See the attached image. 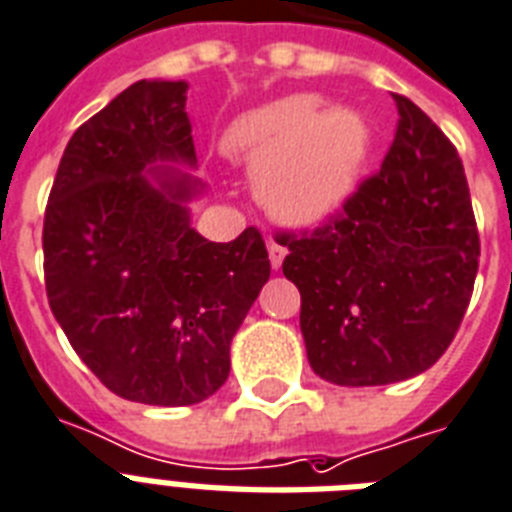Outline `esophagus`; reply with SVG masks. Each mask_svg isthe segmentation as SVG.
Listing matches in <instances>:
<instances>
[{
	"label": "esophagus",
	"instance_id": "1",
	"mask_svg": "<svg viewBox=\"0 0 512 512\" xmlns=\"http://www.w3.org/2000/svg\"><path fill=\"white\" fill-rule=\"evenodd\" d=\"M285 253H288V251H285L280 243H275V240L269 243V264H272V269L282 267V261H285Z\"/></svg>",
	"mask_w": 512,
	"mask_h": 512
}]
</instances>
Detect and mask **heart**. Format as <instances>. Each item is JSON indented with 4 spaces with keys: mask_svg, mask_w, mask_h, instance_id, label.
<instances>
[{
    "mask_svg": "<svg viewBox=\"0 0 512 512\" xmlns=\"http://www.w3.org/2000/svg\"><path fill=\"white\" fill-rule=\"evenodd\" d=\"M224 145L259 177L261 198L285 224L312 227L341 211L359 187L372 129L354 110H322L309 94L248 110Z\"/></svg>",
    "mask_w": 512,
    "mask_h": 512,
    "instance_id": "1",
    "label": "heart"
}]
</instances>
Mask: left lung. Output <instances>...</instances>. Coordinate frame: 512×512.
Listing matches in <instances>:
<instances>
[{"label":"left lung","instance_id":"8db88e82","mask_svg":"<svg viewBox=\"0 0 512 512\" xmlns=\"http://www.w3.org/2000/svg\"><path fill=\"white\" fill-rule=\"evenodd\" d=\"M380 171L335 222L282 235L301 293L312 370L335 386H386L447 351L470 304L478 232L460 155L407 97Z\"/></svg>","mask_w":512,"mask_h":512}]
</instances>
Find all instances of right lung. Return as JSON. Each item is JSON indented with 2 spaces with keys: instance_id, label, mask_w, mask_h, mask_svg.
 I'll list each match as a JSON object with an SVG mask.
<instances>
[{
  "instance_id": "obj_1",
  "label": "right lung",
  "mask_w": 512,
  "mask_h": 512,
  "mask_svg": "<svg viewBox=\"0 0 512 512\" xmlns=\"http://www.w3.org/2000/svg\"><path fill=\"white\" fill-rule=\"evenodd\" d=\"M187 81L145 79L65 147L47 214L49 309L81 362L121 399L185 407L230 375V343L269 280L253 227L211 243L192 227L206 195Z\"/></svg>"
}]
</instances>
